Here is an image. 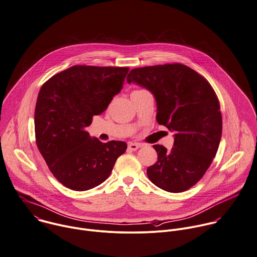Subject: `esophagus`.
Segmentation results:
<instances>
[{"label": "esophagus", "instance_id": "obj_1", "mask_svg": "<svg viewBox=\"0 0 257 257\" xmlns=\"http://www.w3.org/2000/svg\"><path fill=\"white\" fill-rule=\"evenodd\" d=\"M140 147H141V145L136 144V143H128V145H127V149L130 151H137Z\"/></svg>", "mask_w": 257, "mask_h": 257}]
</instances>
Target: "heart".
<instances>
[{
    "label": "heart",
    "instance_id": "1",
    "mask_svg": "<svg viewBox=\"0 0 257 257\" xmlns=\"http://www.w3.org/2000/svg\"><path fill=\"white\" fill-rule=\"evenodd\" d=\"M139 91H143V90H136V91H134V92H139Z\"/></svg>",
    "mask_w": 257,
    "mask_h": 257
}]
</instances>
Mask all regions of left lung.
Here are the masks:
<instances>
[{
	"instance_id": "left-lung-1",
	"label": "left lung",
	"mask_w": 257,
	"mask_h": 257,
	"mask_svg": "<svg viewBox=\"0 0 257 257\" xmlns=\"http://www.w3.org/2000/svg\"><path fill=\"white\" fill-rule=\"evenodd\" d=\"M126 80L154 94L158 123L175 132L171 151L153 146L158 161L147 169L149 179L171 193L190 189L210 167L221 140L222 115L214 89L180 63L135 68Z\"/></svg>"
}]
</instances>
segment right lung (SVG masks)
Returning a JSON list of instances; mask_svg holds the SVG:
<instances>
[{
  "mask_svg": "<svg viewBox=\"0 0 257 257\" xmlns=\"http://www.w3.org/2000/svg\"><path fill=\"white\" fill-rule=\"evenodd\" d=\"M127 67L75 65L41 87L35 107L37 147L53 176L65 187L86 191L103 183L124 142L101 143L86 127L122 88Z\"/></svg>",
  "mask_w": 257,
  "mask_h": 257,
  "instance_id": "add662e5",
  "label": "right lung"
}]
</instances>
